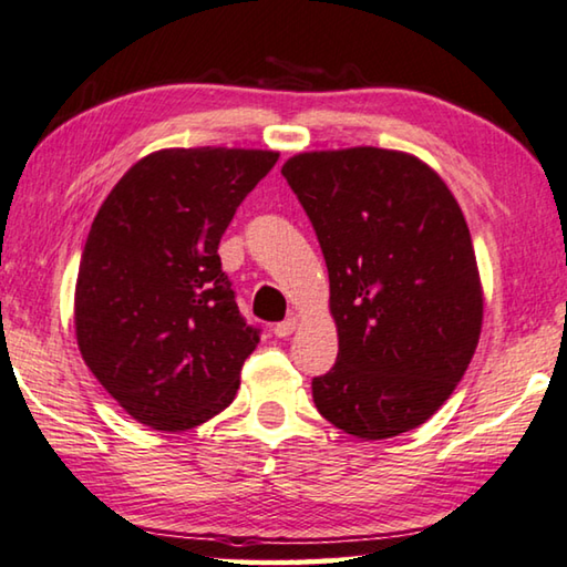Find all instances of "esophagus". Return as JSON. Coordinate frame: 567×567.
<instances>
[{
    "label": "esophagus",
    "instance_id": "obj_1",
    "mask_svg": "<svg viewBox=\"0 0 567 567\" xmlns=\"http://www.w3.org/2000/svg\"><path fill=\"white\" fill-rule=\"evenodd\" d=\"M298 318H287V320H282V322H277V326H275V336L277 338H290L292 336V332L295 330H298Z\"/></svg>",
    "mask_w": 567,
    "mask_h": 567
}]
</instances>
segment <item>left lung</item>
Masks as SVG:
<instances>
[{"mask_svg":"<svg viewBox=\"0 0 567 567\" xmlns=\"http://www.w3.org/2000/svg\"><path fill=\"white\" fill-rule=\"evenodd\" d=\"M330 277L338 361L312 379L332 426L379 442L434 416L480 343L484 290L444 178L406 151H305L282 164Z\"/></svg>","mask_w":567,"mask_h":567,"instance_id":"left-lung-1","label":"left lung"}]
</instances>
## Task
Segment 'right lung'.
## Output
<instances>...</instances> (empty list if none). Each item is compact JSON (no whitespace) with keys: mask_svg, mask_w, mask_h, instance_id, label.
I'll use <instances>...</instances> for the list:
<instances>
[{"mask_svg":"<svg viewBox=\"0 0 567 567\" xmlns=\"http://www.w3.org/2000/svg\"><path fill=\"white\" fill-rule=\"evenodd\" d=\"M280 154L161 148L113 186L80 259L75 338L90 373L156 431L229 406L259 332L239 316L219 239Z\"/></svg>","mask_w":567,"mask_h":567,"instance_id":"add662e5","label":"right lung"}]
</instances>
